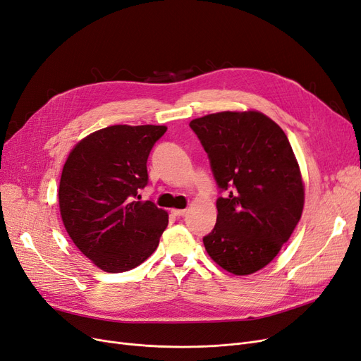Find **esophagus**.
<instances>
[{
  "mask_svg": "<svg viewBox=\"0 0 361 361\" xmlns=\"http://www.w3.org/2000/svg\"><path fill=\"white\" fill-rule=\"evenodd\" d=\"M171 214L175 216H185L186 215V209H173Z\"/></svg>",
  "mask_w": 361,
  "mask_h": 361,
  "instance_id": "esophagus-1",
  "label": "esophagus"
}]
</instances>
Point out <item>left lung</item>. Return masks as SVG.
<instances>
[{
    "label": "left lung",
    "mask_w": 361,
    "mask_h": 361,
    "mask_svg": "<svg viewBox=\"0 0 361 361\" xmlns=\"http://www.w3.org/2000/svg\"><path fill=\"white\" fill-rule=\"evenodd\" d=\"M209 157L218 216L203 238L233 275H251L278 255L300 221L305 186L287 135L259 111H219L190 122Z\"/></svg>",
    "instance_id": "obj_1"
}]
</instances>
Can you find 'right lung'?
Wrapping results in <instances>:
<instances>
[{
    "instance_id": "1",
    "label": "right lung",
    "mask_w": 361,
    "mask_h": 361,
    "mask_svg": "<svg viewBox=\"0 0 361 361\" xmlns=\"http://www.w3.org/2000/svg\"><path fill=\"white\" fill-rule=\"evenodd\" d=\"M164 126H111L80 140L59 182L64 227L83 255L109 273L127 271L151 257L169 224L166 210L140 202L147 157Z\"/></svg>"
}]
</instances>
